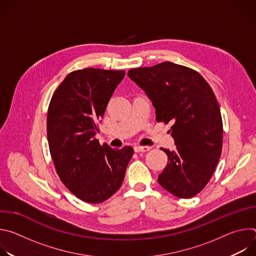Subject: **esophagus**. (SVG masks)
<instances>
[{"label": "esophagus", "mask_w": 256, "mask_h": 256, "mask_svg": "<svg viewBox=\"0 0 256 256\" xmlns=\"http://www.w3.org/2000/svg\"><path fill=\"white\" fill-rule=\"evenodd\" d=\"M150 147H148V146H138V144H136V146H134V152H136V153H140V152H148V151H150Z\"/></svg>", "instance_id": "obj_1"}]
</instances>
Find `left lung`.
I'll return each instance as SVG.
<instances>
[{
	"label": "left lung",
	"instance_id": "left-lung-1",
	"mask_svg": "<svg viewBox=\"0 0 256 256\" xmlns=\"http://www.w3.org/2000/svg\"><path fill=\"white\" fill-rule=\"evenodd\" d=\"M156 109L158 122L172 124L174 151L162 149L168 163L159 184L190 198L208 184L221 157L223 122L214 91L196 70L170 62L128 72Z\"/></svg>",
	"mask_w": 256,
	"mask_h": 256
}]
</instances>
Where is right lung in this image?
<instances>
[{
	"mask_svg": "<svg viewBox=\"0 0 256 256\" xmlns=\"http://www.w3.org/2000/svg\"><path fill=\"white\" fill-rule=\"evenodd\" d=\"M124 70L86 68L70 72L50 102V152L64 186L78 198L100 204L122 186L134 155L132 147L112 149L94 136Z\"/></svg>",
	"mask_w": 256,
	"mask_h": 256,
	"instance_id": "obj_1",
	"label": "right lung"
}]
</instances>
